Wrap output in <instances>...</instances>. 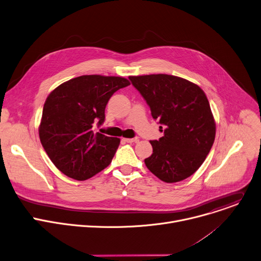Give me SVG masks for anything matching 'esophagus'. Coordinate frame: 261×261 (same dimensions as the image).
Returning a JSON list of instances; mask_svg holds the SVG:
<instances>
[{
    "instance_id": "1",
    "label": "esophagus",
    "mask_w": 261,
    "mask_h": 261,
    "mask_svg": "<svg viewBox=\"0 0 261 261\" xmlns=\"http://www.w3.org/2000/svg\"><path fill=\"white\" fill-rule=\"evenodd\" d=\"M125 142L127 143H136L139 141V138H129V139H124Z\"/></svg>"
}]
</instances>
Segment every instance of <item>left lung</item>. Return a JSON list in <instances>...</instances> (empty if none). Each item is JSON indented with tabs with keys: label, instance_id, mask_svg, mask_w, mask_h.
Listing matches in <instances>:
<instances>
[{
	"label": "left lung",
	"instance_id": "1",
	"mask_svg": "<svg viewBox=\"0 0 261 261\" xmlns=\"http://www.w3.org/2000/svg\"><path fill=\"white\" fill-rule=\"evenodd\" d=\"M159 120L164 136L150 141L152 154L144 160L165 182L181 181L199 169L211 151L216 123L208 99L200 87L170 74L128 77Z\"/></svg>",
	"mask_w": 261,
	"mask_h": 261
}]
</instances>
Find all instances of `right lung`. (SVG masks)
Listing matches in <instances>:
<instances>
[{"label":"right lung","mask_w":261,"mask_h":261,"mask_svg":"<svg viewBox=\"0 0 261 261\" xmlns=\"http://www.w3.org/2000/svg\"><path fill=\"white\" fill-rule=\"evenodd\" d=\"M121 76L81 75L58 86L47 96L39 138L53 164L63 174L86 180L107 168L120 139L93 132L105 121L111 96L128 86Z\"/></svg>","instance_id":"add662e5"}]
</instances>
